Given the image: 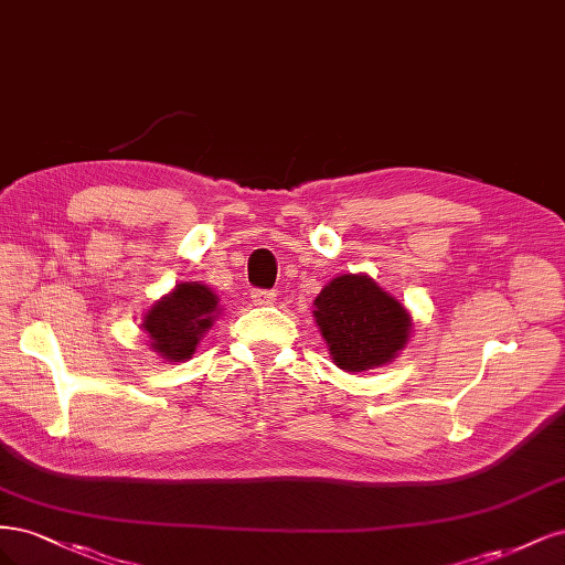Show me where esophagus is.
Returning a JSON list of instances; mask_svg holds the SVG:
<instances>
[{
  "label": "esophagus",
  "mask_w": 565,
  "mask_h": 565,
  "mask_svg": "<svg viewBox=\"0 0 565 565\" xmlns=\"http://www.w3.org/2000/svg\"><path fill=\"white\" fill-rule=\"evenodd\" d=\"M252 301L256 303V306H268V303H273L276 301V292H273V289H252Z\"/></svg>",
  "instance_id": "34e87169"
}]
</instances>
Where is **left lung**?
<instances>
[{"mask_svg": "<svg viewBox=\"0 0 565 565\" xmlns=\"http://www.w3.org/2000/svg\"><path fill=\"white\" fill-rule=\"evenodd\" d=\"M316 322L334 363L363 372L388 363L407 344L409 316L367 276H339L316 299Z\"/></svg>", "mask_w": 565, "mask_h": 565, "instance_id": "obj_1", "label": "left lung"}]
</instances>
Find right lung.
I'll use <instances>...</instances> for the list:
<instances>
[{"mask_svg": "<svg viewBox=\"0 0 565 565\" xmlns=\"http://www.w3.org/2000/svg\"><path fill=\"white\" fill-rule=\"evenodd\" d=\"M218 299L207 285L181 282L148 311L143 330L150 347L167 361H185L195 353L200 337L212 328Z\"/></svg>", "mask_w": 565, "mask_h": 565, "instance_id": "add662e5", "label": "right lung"}]
</instances>
